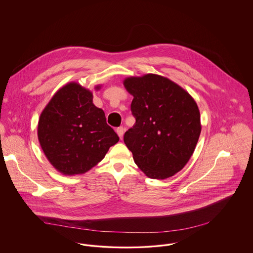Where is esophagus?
I'll return each instance as SVG.
<instances>
[{
    "label": "esophagus",
    "instance_id": "obj_1",
    "mask_svg": "<svg viewBox=\"0 0 253 253\" xmlns=\"http://www.w3.org/2000/svg\"><path fill=\"white\" fill-rule=\"evenodd\" d=\"M117 133L119 134V136L122 138L123 137V134H124V128L123 127H119L118 129H117Z\"/></svg>",
    "mask_w": 253,
    "mask_h": 253
}]
</instances>
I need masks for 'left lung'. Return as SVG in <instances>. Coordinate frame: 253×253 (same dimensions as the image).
I'll use <instances>...</instances> for the list:
<instances>
[{
	"mask_svg": "<svg viewBox=\"0 0 253 253\" xmlns=\"http://www.w3.org/2000/svg\"><path fill=\"white\" fill-rule=\"evenodd\" d=\"M123 84L133 96L135 119L124 143L148 177L172 176L193 156L201 132L196 102L179 85L159 75L130 77Z\"/></svg>",
	"mask_w": 253,
	"mask_h": 253,
	"instance_id": "8db88e82",
	"label": "left lung"
}]
</instances>
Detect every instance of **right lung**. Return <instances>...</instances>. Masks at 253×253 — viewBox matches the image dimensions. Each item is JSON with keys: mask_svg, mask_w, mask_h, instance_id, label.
Segmentation results:
<instances>
[{"mask_svg": "<svg viewBox=\"0 0 253 253\" xmlns=\"http://www.w3.org/2000/svg\"><path fill=\"white\" fill-rule=\"evenodd\" d=\"M38 138L49 162L65 175L84 173L120 140L103 110L93 104L92 92L77 83L60 88L43 109Z\"/></svg>", "mask_w": 253, "mask_h": 253, "instance_id": "1", "label": "right lung"}]
</instances>
